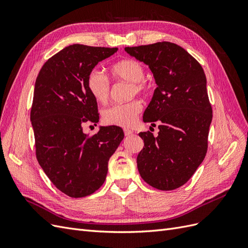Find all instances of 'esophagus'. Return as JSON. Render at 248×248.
I'll return each mask as SVG.
<instances>
[{"label":"esophagus","instance_id":"34e87169","mask_svg":"<svg viewBox=\"0 0 248 248\" xmlns=\"http://www.w3.org/2000/svg\"><path fill=\"white\" fill-rule=\"evenodd\" d=\"M124 133H125V136H126V137H128V136H131V134L133 133V131H132V130H130V129L124 128Z\"/></svg>","mask_w":248,"mask_h":248}]
</instances>
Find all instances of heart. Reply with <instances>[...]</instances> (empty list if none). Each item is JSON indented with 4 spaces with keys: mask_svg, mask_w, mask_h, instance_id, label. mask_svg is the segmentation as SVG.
<instances>
[{
    "mask_svg": "<svg viewBox=\"0 0 248 248\" xmlns=\"http://www.w3.org/2000/svg\"><path fill=\"white\" fill-rule=\"evenodd\" d=\"M110 74L116 80L131 82V96L146 93L149 90L148 82L144 79L145 68L134 59H124L110 67ZM87 88L93 98L99 103L107 102L110 94V81L107 74L99 69L90 71L87 78ZM140 100L125 103H116L103 109V122L108 125L130 127L137 121L141 111Z\"/></svg>",
    "mask_w": 248,
    "mask_h": 248,
    "instance_id": "1",
    "label": "heart"
}]
</instances>
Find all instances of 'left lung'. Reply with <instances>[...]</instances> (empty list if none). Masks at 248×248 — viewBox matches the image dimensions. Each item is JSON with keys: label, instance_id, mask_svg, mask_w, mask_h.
Here are the masks:
<instances>
[{"label": "left lung", "instance_id": "left-lung-1", "mask_svg": "<svg viewBox=\"0 0 248 248\" xmlns=\"http://www.w3.org/2000/svg\"><path fill=\"white\" fill-rule=\"evenodd\" d=\"M152 71L157 88L144 122H158V136L140 132L144 148L137 163L140 177L159 190L184 185L204 160L212 108L201 64L184 48L162 41L125 47Z\"/></svg>", "mask_w": 248, "mask_h": 248}]
</instances>
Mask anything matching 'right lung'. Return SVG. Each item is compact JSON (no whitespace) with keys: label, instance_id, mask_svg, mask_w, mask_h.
<instances>
[{"label":"right lung","instance_id":"obj_1","mask_svg":"<svg viewBox=\"0 0 248 248\" xmlns=\"http://www.w3.org/2000/svg\"><path fill=\"white\" fill-rule=\"evenodd\" d=\"M117 50L72 44L48 59L36 78L31 122L37 160L52 184L70 198L100 188L110 156L124 138L118 126L100 127L91 137L82 131L85 123L96 126L99 121L88 74Z\"/></svg>","mask_w":248,"mask_h":248}]
</instances>
